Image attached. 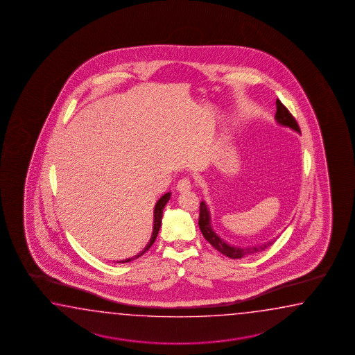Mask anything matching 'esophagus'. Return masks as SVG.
<instances>
[{
	"label": "esophagus",
	"instance_id": "1",
	"mask_svg": "<svg viewBox=\"0 0 355 355\" xmlns=\"http://www.w3.org/2000/svg\"><path fill=\"white\" fill-rule=\"evenodd\" d=\"M176 189H178V191H180V193L181 191H189V190L191 189V182H190L188 178H184V179L179 180Z\"/></svg>",
	"mask_w": 355,
	"mask_h": 355
}]
</instances>
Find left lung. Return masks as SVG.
I'll return each instance as SVG.
<instances>
[{
    "mask_svg": "<svg viewBox=\"0 0 355 355\" xmlns=\"http://www.w3.org/2000/svg\"><path fill=\"white\" fill-rule=\"evenodd\" d=\"M276 107H277V112L275 119L277 121L279 125L290 127L293 131L300 133V127L296 122V119H293L290 111L286 108L285 105L281 103V101L277 99L276 101ZM199 228L202 230V236L208 241L209 243L211 244L216 250H219L224 256L227 257L233 258V259H239V258L245 257L248 254H253V253H258L266 250L267 247H270L275 241L267 242V243L262 244V245H257V247H233L230 244L227 243L225 241H223L220 236H218L216 230H213L211 227V220H210V211H209L208 205L205 202H200V214H199Z\"/></svg>",
    "mask_w": 355,
    "mask_h": 355,
    "instance_id": "8db88e82",
    "label": "left lung"
}]
</instances>
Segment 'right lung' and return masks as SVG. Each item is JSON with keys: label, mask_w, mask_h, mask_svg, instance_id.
<instances>
[{"label": "right lung", "mask_w": 355, "mask_h": 355, "mask_svg": "<svg viewBox=\"0 0 355 355\" xmlns=\"http://www.w3.org/2000/svg\"><path fill=\"white\" fill-rule=\"evenodd\" d=\"M170 196H171V193H166V194L162 195L160 199L157 200L156 202V205H155V210H153V236L150 238V242L147 243L146 247L144 248L142 252H139L137 256H133L131 258H127V259H123V261H119V263H125V262H130V261H132V259H136V258L141 257L146 250H150V247L153 245V242L156 241V236L159 234V230H160L161 227V220H162V210L165 208V205H166V202L170 200Z\"/></svg>", "instance_id": "right-lung-1"}]
</instances>
